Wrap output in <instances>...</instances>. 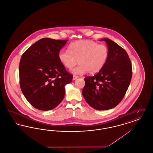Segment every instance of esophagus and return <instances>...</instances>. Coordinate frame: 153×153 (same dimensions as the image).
<instances>
[{
    "label": "esophagus",
    "mask_w": 153,
    "mask_h": 153,
    "mask_svg": "<svg viewBox=\"0 0 153 153\" xmlns=\"http://www.w3.org/2000/svg\"><path fill=\"white\" fill-rule=\"evenodd\" d=\"M78 77H79V76H76V75H73V80H75L76 79H77Z\"/></svg>",
    "instance_id": "34e87169"
}]
</instances>
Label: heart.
I'll list each match as a JSON object with an SVG mask.
<instances>
[{
  "label": "heart",
  "mask_w": 153,
  "mask_h": 153,
  "mask_svg": "<svg viewBox=\"0 0 153 153\" xmlns=\"http://www.w3.org/2000/svg\"><path fill=\"white\" fill-rule=\"evenodd\" d=\"M109 57L108 47L92 40H80L70 44L69 51L61 50L58 54L59 61L71 69L78 63L80 65L72 70L75 74L88 73L94 74L105 66Z\"/></svg>",
  "instance_id": "heart-1"
}]
</instances>
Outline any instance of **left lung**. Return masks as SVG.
<instances>
[{"mask_svg": "<svg viewBox=\"0 0 153 153\" xmlns=\"http://www.w3.org/2000/svg\"><path fill=\"white\" fill-rule=\"evenodd\" d=\"M107 43L109 57L107 64L94 76L84 78L82 95L88 104L97 110L116 107L123 99L132 77V65L127 52L108 38Z\"/></svg>", "mask_w": 153, "mask_h": 153, "instance_id": "left-lung-1", "label": "left lung"}]
</instances>
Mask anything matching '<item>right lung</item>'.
Here are the masks:
<instances>
[{
  "instance_id": "right-lung-1",
  "label": "right lung",
  "mask_w": 153,
  "mask_h": 153,
  "mask_svg": "<svg viewBox=\"0 0 153 153\" xmlns=\"http://www.w3.org/2000/svg\"><path fill=\"white\" fill-rule=\"evenodd\" d=\"M67 40L42 38L22 54L19 66L22 93L34 108L48 111L56 108L65 96V86L73 75L66 71L58 54Z\"/></svg>"
}]
</instances>
